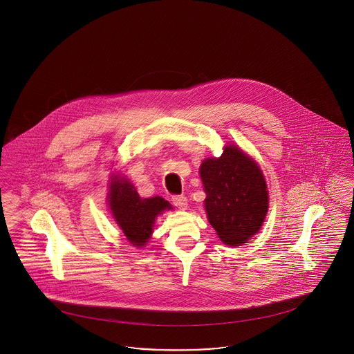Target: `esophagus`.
Instances as JSON below:
<instances>
[{"mask_svg":"<svg viewBox=\"0 0 354 354\" xmlns=\"http://www.w3.org/2000/svg\"><path fill=\"white\" fill-rule=\"evenodd\" d=\"M172 203H174L178 208L185 209L188 201H187V198H185V195H175V196H172Z\"/></svg>","mask_w":354,"mask_h":354,"instance_id":"esophagus-1","label":"esophagus"}]
</instances>
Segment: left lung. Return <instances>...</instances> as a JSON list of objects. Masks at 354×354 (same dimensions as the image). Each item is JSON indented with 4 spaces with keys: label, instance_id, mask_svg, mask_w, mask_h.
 <instances>
[{
    "label": "left lung",
    "instance_id": "obj_1",
    "mask_svg": "<svg viewBox=\"0 0 354 354\" xmlns=\"http://www.w3.org/2000/svg\"><path fill=\"white\" fill-rule=\"evenodd\" d=\"M205 212L220 240L231 247L259 232L268 212V189L257 163L230 145L220 158H207L199 169Z\"/></svg>",
    "mask_w": 354,
    "mask_h": 354
}]
</instances>
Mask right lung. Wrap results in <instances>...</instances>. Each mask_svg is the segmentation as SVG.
<instances>
[{
	"mask_svg": "<svg viewBox=\"0 0 354 354\" xmlns=\"http://www.w3.org/2000/svg\"><path fill=\"white\" fill-rule=\"evenodd\" d=\"M107 199L113 218L136 248L145 247L151 237L158 215L172 209V205L160 196L140 198L134 185L119 175L111 176Z\"/></svg>",
	"mask_w": 354,
	"mask_h": 354,
	"instance_id": "add662e5",
	"label": "right lung"
}]
</instances>
